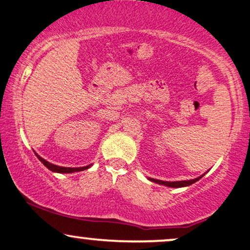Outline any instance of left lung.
<instances>
[{"instance_id":"1","label":"left lung","mask_w":250,"mask_h":250,"mask_svg":"<svg viewBox=\"0 0 250 250\" xmlns=\"http://www.w3.org/2000/svg\"><path fill=\"white\" fill-rule=\"evenodd\" d=\"M206 173H205V174H206ZM205 174H202V175H200V177H198L195 179H190V180H181V181H163V180H158V179H152V178H148V180L153 181V183H155V184L164 185V186H167V187L180 188V187H187V186H189V185L196 183V181L200 180V179L204 177Z\"/></svg>"}]
</instances>
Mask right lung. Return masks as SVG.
Instances as JSON below:
<instances>
[{"mask_svg":"<svg viewBox=\"0 0 250 250\" xmlns=\"http://www.w3.org/2000/svg\"><path fill=\"white\" fill-rule=\"evenodd\" d=\"M36 157L38 158V160L41 161V163L43 164L44 166L46 167V168H49L50 171L52 172H56V173H75V172H81V171H85V169L90 168L91 165L89 166H84V167H63V166H57V165H54V164L49 163V161H46L45 159H43L42 157H40L37 153Z\"/></svg>","mask_w":250,"mask_h":250,"instance_id":"right-lung-1","label":"right lung"}]
</instances>
